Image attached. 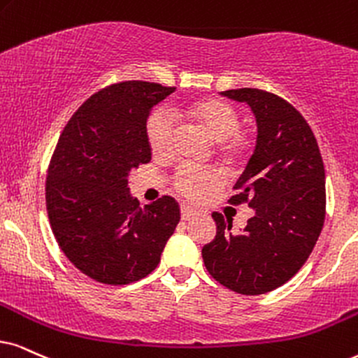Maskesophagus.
<instances>
[{
  "label": "esophagus",
  "mask_w": 358,
  "mask_h": 358,
  "mask_svg": "<svg viewBox=\"0 0 358 358\" xmlns=\"http://www.w3.org/2000/svg\"><path fill=\"white\" fill-rule=\"evenodd\" d=\"M182 220L183 221H187V220H189V218H193L194 215H196V210H193V208H189V206H182Z\"/></svg>",
  "instance_id": "esophagus-1"
}]
</instances>
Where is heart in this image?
Here are the masks:
<instances>
[{"instance_id": "heart-1", "label": "heart", "mask_w": 358, "mask_h": 358, "mask_svg": "<svg viewBox=\"0 0 358 358\" xmlns=\"http://www.w3.org/2000/svg\"><path fill=\"white\" fill-rule=\"evenodd\" d=\"M185 115L201 127L211 140L220 143L221 155L236 160L246 148V140L239 135V114L231 103L218 99H205L185 108ZM175 124L165 110H155L147 122V140L155 157H169L173 148ZM221 182L220 171L183 165L176 170L173 185L189 200H200Z\"/></svg>"}]
</instances>
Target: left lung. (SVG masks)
I'll list each match as a JSON object with an SVG mask.
<instances>
[{
	"label": "left lung",
	"mask_w": 358,
	"mask_h": 358,
	"mask_svg": "<svg viewBox=\"0 0 358 358\" xmlns=\"http://www.w3.org/2000/svg\"><path fill=\"white\" fill-rule=\"evenodd\" d=\"M221 96L246 102L256 119L255 152L229 200L246 201L255 216L234 234L233 221L213 213L216 236L201 256L224 287L257 296L286 284L317 243L325 218L324 162L309 124L287 101L250 87Z\"/></svg>",
	"instance_id": "8db88e82"
}]
</instances>
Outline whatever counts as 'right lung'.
Masks as SVG:
<instances>
[{
  "label": "right lung",
  "mask_w": 358,
  "mask_h": 358,
  "mask_svg": "<svg viewBox=\"0 0 358 358\" xmlns=\"http://www.w3.org/2000/svg\"><path fill=\"white\" fill-rule=\"evenodd\" d=\"M175 87L129 80L87 99L62 130L46 180L49 223L80 273L122 286L157 268L180 221L171 196L140 206L130 171L152 160L147 120Z\"/></svg>",
  "instance_id": "add662e5"
}]
</instances>
